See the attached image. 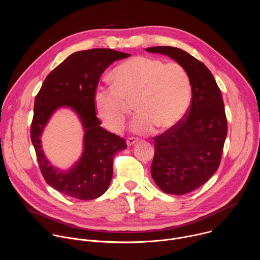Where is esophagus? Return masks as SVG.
Here are the masks:
<instances>
[{"label": "esophagus", "mask_w": 260, "mask_h": 260, "mask_svg": "<svg viewBox=\"0 0 260 260\" xmlns=\"http://www.w3.org/2000/svg\"><path fill=\"white\" fill-rule=\"evenodd\" d=\"M138 138H135V137H131V138H127V140H126V144H127V146H133L135 143H137L138 142Z\"/></svg>", "instance_id": "1"}]
</instances>
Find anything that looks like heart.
<instances>
[{"label": "heart", "instance_id": "obj_1", "mask_svg": "<svg viewBox=\"0 0 260 260\" xmlns=\"http://www.w3.org/2000/svg\"><path fill=\"white\" fill-rule=\"evenodd\" d=\"M113 80L112 85L96 88L94 106L101 120L114 133L124 127L132 103L138 113L131 126L137 134L175 126L190 104V78L179 62L137 56L114 70Z\"/></svg>", "mask_w": 260, "mask_h": 260}]
</instances>
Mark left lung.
<instances>
[{
	"mask_svg": "<svg viewBox=\"0 0 260 260\" xmlns=\"http://www.w3.org/2000/svg\"><path fill=\"white\" fill-rule=\"evenodd\" d=\"M146 50L172 57L190 78L192 98L186 115L153 138L151 165L152 178L164 192L185 194L201 187L220 165L228 135L223 99L210 70L188 52L171 46Z\"/></svg>",
	"mask_w": 260,
	"mask_h": 260,
	"instance_id": "1",
	"label": "left lung"
}]
</instances>
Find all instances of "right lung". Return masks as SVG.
<instances>
[{
    "label": "right lung",
    "mask_w": 260,
    "mask_h": 260,
    "mask_svg": "<svg viewBox=\"0 0 260 260\" xmlns=\"http://www.w3.org/2000/svg\"><path fill=\"white\" fill-rule=\"evenodd\" d=\"M128 56V53L108 48L77 51L50 72L36 95L30 140L37 160L47 184L68 197L89 201L104 194L112 179L114 155L127 147L123 138L101 126L94 93L104 71L113 61ZM60 106L75 110L86 129L83 156L66 172L49 164L40 140L50 116Z\"/></svg>",
    "instance_id": "1"
}]
</instances>
